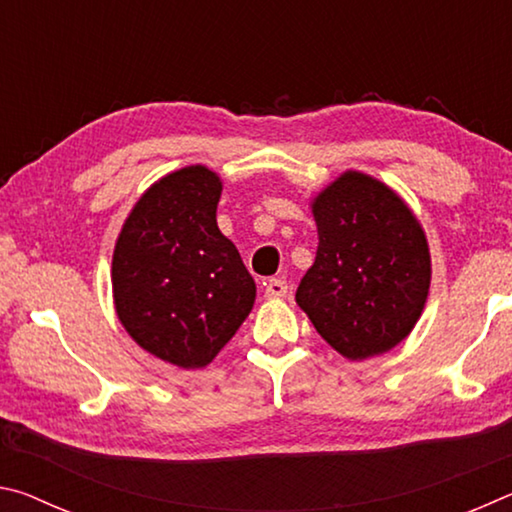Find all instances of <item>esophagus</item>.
Returning <instances> with one entry per match:
<instances>
[{
  "label": "esophagus",
  "instance_id": "34e87169",
  "mask_svg": "<svg viewBox=\"0 0 512 512\" xmlns=\"http://www.w3.org/2000/svg\"><path fill=\"white\" fill-rule=\"evenodd\" d=\"M287 293H289V287H287V282H284V280H268L266 282L264 296L268 300H280V298L287 296Z\"/></svg>",
  "mask_w": 512,
  "mask_h": 512
}]
</instances>
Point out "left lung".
Segmentation results:
<instances>
[{
	"instance_id": "left-lung-1",
	"label": "left lung",
	"mask_w": 512,
	"mask_h": 512,
	"mask_svg": "<svg viewBox=\"0 0 512 512\" xmlns=\"http://www.w3.org/2000/svg\"><path fill=\"white\" fill-rule=\"evenodd\" d=\"M309 207L318 248L296 291L298 307L345 359L393 350L429 298L431 253L418 216L393 187L354 169Z\"/></svg>"
}]
</instances>
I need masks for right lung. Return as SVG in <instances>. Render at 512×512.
Returning <instances> with one entry per match:
<instances>
[{
	"instance_id": "right-lung-1",
	"label": "right lung",
	"mask_w": 512,
	"mask_h": 512,
	"mask_svg": "<svg viewBox=\"0 0 512 512\" xmlns=\"http://www.w3.org/2000/svg\"><path fill=\"white\" fill-rule=\"evenodd\" d=\"M219 173L189 164L137 198L112 253V300L128 336L183 370L205 368L255 305V280L216 225Z\"/></svg>"
}]
</instances>
